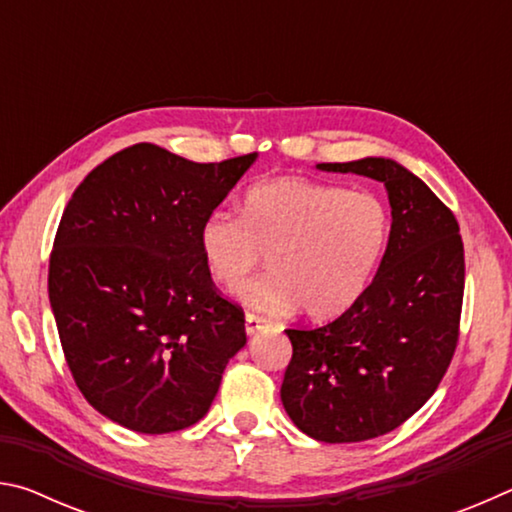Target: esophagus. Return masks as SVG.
<instances>
[{"instance_id": "esophagus-1", "label": "esophagus", "mask_w": 512, "mask_h": 512, "mask_svg": "<svg viewBox=\"0 0 512 512\" xmlns=\"http://www.w3.org/2000/svg\"><path fill=\"white\" fill-rule=\"evenodd\" d=\"M268 323L264 318H259V316H255V314H246V334L248 336H253V334H257L259 329H264Z\"/></svg>"}]
</instances>
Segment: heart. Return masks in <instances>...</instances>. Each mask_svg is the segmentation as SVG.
Returning a JSON list of instances; mask_svg holds the SVG:
<instances>
[{"instance_id": "heart-1", "label": "heart", "mask_w": 512, "mask_h": 512, "mask_svg": "<svg viewBox=\"0 0 512 512\" xmlns=\"http://www.w3.org/2000/svg\"><path fill=\"white\" fill-rule=\"evenodd\" d=\"M391 225L386 201L370 189L284 176L250 187L241 216H205L198 248L212 280L228 291L244 287L268 255L271 271L244 289L248 305L266 314L300 305L325 320L366 291Z\"/></svg>"}]
</instances>
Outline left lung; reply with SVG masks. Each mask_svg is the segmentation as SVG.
Segmentation results:
<instances>
[{
    "instance_id": "left-lung-1",
    "label": "left lung",
    "mask_w": 512,
    "mask_h": 512,
    "mask_svg": "<svg viewBox=\"0 0 512 512\" xmlns=\"http://www.w3.org/2000/svg\"><path fill=\"white\" fill-rule=\"evenodd\" d=\"M323 171L384 183L391 239L370 287L323 327L287 329L282 381L289 418L320 443H361L393 431L436 393L461 325L465 255L454 212L388 158L323 162Z\"/></svg>"
}]
</instances>
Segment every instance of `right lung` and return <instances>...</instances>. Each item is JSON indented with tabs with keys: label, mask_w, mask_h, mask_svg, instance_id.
Wrapping results in <instances>:
<instances>
[{
	"label": "right lung",
	"mask_w": 512,
	"mask_h": 512,
	"mask_svg": "<svg viewBox=\"0 0 512 512\" xmlns=\"http://www.w3.org/2000/svg\"><path fill=\"white\" fill-rule=\"evenodd\" d=\"M255 158L201 164L142 142L69 198L49 257L51 311L79 391L121 427H192L246 345L244 309L214 287L198 230Z\"/></svg>",
	"instance_id": "right-lung-1"
}]
</instances>
